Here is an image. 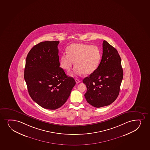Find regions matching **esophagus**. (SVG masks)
Segmentation results:
<instances>
[{"mask_svg": "<svg viewBox=\"0 0 150 150\" xmlns=\"http://www.w3.org/2000/svg\"><path fill=\"white\" fill-rule=\"evenodd\" d=\"M75 81H76V82L77 83H79L80 82H81V80L78 79H75Z\"/></svg>", "mask_w": 150, "mask_h": 150, "instance_id": "1", "label": "esophagus"}]
</instances>
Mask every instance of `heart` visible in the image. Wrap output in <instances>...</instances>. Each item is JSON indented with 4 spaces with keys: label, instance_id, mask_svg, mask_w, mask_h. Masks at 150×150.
Wrapping results in <instances>:
<instances>
[{
    "label": "heart",
    "instance_id": "b5f03b06",
    "mask_svg": "<svg viewBox=\"0 0 150 150\" xmlns=\"http://www.w3.org/2000/svg\"><path fill=\"white\" fill-rule=\"evenodd\" d=\"M67 54L61 57L60 65L69 72L75 62L76 67L72 73L75 76L91 74L97 69L101 59L100 50L97 46L82 43L71 45L67 49Z\"/></svg>",
    "mask_w": 150,
    "mask_h": 150
}]
</instances>
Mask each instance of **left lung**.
Listing matches in <instances>:
<instances>
[{"instance_id":"8db88e82","label":"left lung","mask_w":150,"mask_h":150,"mask_svg":"<svg viewBox=\"0 0 150 150\" xmlns=\"http://www.w3.org/2000/svg\"><path fill=\"white\" fill-rule=\"evenodd\" d=\"M102 47L98 67L83 80L87 87L84 94L87 101L97 108L109 105L115 100L123 78L121 58L117 51L106 41H103Z\"/></svg>"}]
</instances>
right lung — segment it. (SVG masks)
Wrapping results in <instances>:
<instances>
[{"instance_id": "add662e5", "label": "right lung", "mask_w": 150, "mask_h": 150, "mask_svg": "<svg viewBox=\"0 0 150 150\" xmlns=\"http://www.w3.org/2000/svg\"><path fill=\"white\" fill-rule=\"evenodd\" d=\"M59 41H45L34 46L27 55L24 78L28 93L41 107L54 110L63 105L76 84L60 67Z\"/></svg>"}]
</instances>
